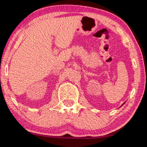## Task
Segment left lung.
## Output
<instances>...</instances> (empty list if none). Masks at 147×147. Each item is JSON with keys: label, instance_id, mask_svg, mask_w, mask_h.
<instances>
[{"label": "left lung", "instance_id": "left-lung-1", "mask_svg": "<svg viewBox=\"0 0 147 147\" xmlns=\"http://www.w3.org/2000/svg\"><path fill=\"white\" fill-rule=\"evenodd\" d=\"M123 104H125V102H124V103H123Z\"/></svg>", "mask_w": 147, "mask_h": 147}]
</instances>
